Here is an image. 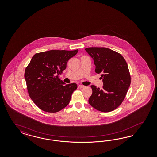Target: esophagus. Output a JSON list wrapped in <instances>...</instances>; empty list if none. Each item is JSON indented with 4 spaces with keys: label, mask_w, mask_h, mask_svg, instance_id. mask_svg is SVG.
Wrapping results in <instances>:
<instances>
[{
    "label": "esophagus",
    "mask_w": 157,
    "mask_h": 157,
    "mask_svg": "<svg viewBox=\"0 0 157 157\" xmlns=\"http://www.w3.org/2000/svg\"><path fill=\"white\" fill-rule=\"evenodd\" d=\"M78 87H80V88H82H82L85 87V86L82 85H78Z\"/></svg>",
    "instance_id": "34e87169"
}]
</instances>
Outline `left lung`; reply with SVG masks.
Masks as SVG:
<instances>
[{
	"mask_svg": "<svg viewBox=\"0 0 157 157\" xmlns=\"http://www.w3.org/2000/svg\"><path fill=\"white\" fill-rule=\"evenodd\" d=\"M94 60L95 72L101 74L103 89L91 85L89 103L96 109L109 112L122 103L131 84L128 67L120 53L106 48H86Z\"/></svg>",
	"mask_w": 157,
	"mask_h": 157,
	"instance_id": "obj_1",
	"label": "left lung"
}]
</instances>
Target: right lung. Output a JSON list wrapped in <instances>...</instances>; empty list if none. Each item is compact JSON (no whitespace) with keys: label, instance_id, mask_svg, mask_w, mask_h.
Instances as JSON below:
<instances>
[{"label":"right lung","instance_id":"add662e5","mask_svg":"<svg viewBox=\"0 0 157 157\" xmlns=\"http://www.w3.org/2000/svg\"><path fill=\"white\" fill-rule=\"evenodd\" d=\"M78 52L51 50L34 55L25 71V79L30 98L40 109L55 113L69 104L75 83L66 84L58 76L66 68L67 63Z\"/></svg>","mask_w":157,"mask_h":157}]
</instances>
